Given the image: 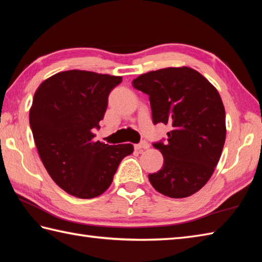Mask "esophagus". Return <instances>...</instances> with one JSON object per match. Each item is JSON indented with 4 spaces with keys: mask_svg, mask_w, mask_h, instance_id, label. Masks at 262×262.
Listing matches in <instances>:
<instances>
[{
    "mask_svg": "<svg viewBox=\"0 0 262 262\" xmlns=\"http://www.w3.org/2000/svg\"><path fill=\"white\" fill-rule=\"evenodd\" d=\"M149 147V144L146 141H143L140 144L135 145V148L138 149V151H143V149H147Z\"/></svg>",
    "mask_w": 262,
    "mask_h": 262,
    "instance_id": "1",
    "label": "esophagus"
}]
</instances>
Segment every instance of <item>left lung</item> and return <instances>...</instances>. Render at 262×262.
<instances>
[{"label": "left lung", "mask_w": 262, "mask_h": 262, "mask_svg": "<svg viewBox=\"0 0 262 262\" xmlns=\"http://www.w3.org/2000/svg\"><path fill=\"white\" fill-rule=\"evenodd\" d=\"M133 86L149 97L154 124L172 128L165 144H153L164 162L157 173L148 174L149 182L171 198L196 193L210 179L225 143V109L219 91L187 66L148 72Z\"/></svg>", "instance_id": "left-lung-1"}]
</instances>
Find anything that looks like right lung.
Instances as JSON below:
<instances>
[{
  "label": "right lung",
  "mask_w": 262,
  "mask_h": 262,
  "mask_svg": "<svg viewBox=\"0 0 262 262\" xmlns=\"http://www.w3.org/2000/svg\"><path fill=\"white\" fill-rule=\"evenodd\" d=\"M121 76L71 70L43 81L35 92L29 121L38 154L48 174L72 196L90 199L110 187L132 144L94 142L93 128Z\"/></svg>",
  "instance_id": "obj_1"
}]
</instances>
